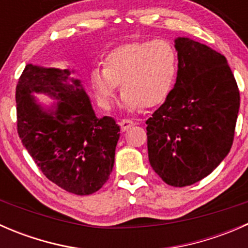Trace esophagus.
<instances>
[{"mask_svg":"<svg viewBox=\"0 0 248 248\" xmlns=\"http://www.w3.org/2000/svg\"><path fill=\"white\" fill-rule=\"evenodd\" d=\"M134 122L132 121V120H127V119H124V120H121V121H120V127H121V131L122 132H126V131H128L129 128H131L132 126H134Z\"/></svg>","mask_w":248,"mask_h":248,"instance_id":"1","label":"esophagus"}]
</instances>
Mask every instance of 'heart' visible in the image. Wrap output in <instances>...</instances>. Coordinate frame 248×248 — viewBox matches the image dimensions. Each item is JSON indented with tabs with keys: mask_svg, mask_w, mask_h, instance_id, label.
I'll return each instance as SVG.
<instances>
[{
	"mask_svg": "<svg viewBox=\"0 0 248 248\" xmlns=\"http://www.w3.org/2000/svg\"><path fill=\"white\" fill-rule=\"evenodd\" d=\"M177 74V54L164 39L136 42L112 49L104 67L90 73V85L97 102L110 109L119 90H124L120 108L134 111L162 103L170 93Z\"/></svg>",
	"mask_w": 248,
	"mask_h": 248,
	"instance_id": "obj_1",
	"label": "heart"
}]
</instances>
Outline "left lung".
Wrapping results in <instances>:
<instances>
[{
  "mask_svg": "<svg viewBox=\"0 0 248 248\" xmlns=\"http://www.w3.org/2000/svg\"><path fill=\"white\" fill-rule=\"evenodd\" d=\"M177 77L164 103L146 121L152 169L185 187L211 174L231 151L240 93L222 54L187 37L175 38Z\"/></svg>",
  "mask_w": 248,
  "mask_h": 248,
  "instance_id": "1",
  "label": "left lung"
}]
</instances>
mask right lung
Here are the masks:
<instances>
[{"label":"right lung","instance_id":"1","mask_svg":"<svg viewBox=\"0 0 248 248\" xmlns=\"http://www.w3.org/2000/svg\"><path fill=\"white\" fill-rule=\"evenodd\" d=\"M74 69L29 63L16 85L17 133L42 172L64 191L87 196L112 171L120 126L97 117ZM34 94L55 101L39 102Z\"/></svg>","mask_w":248,"mask_h":248}]
</instances>
